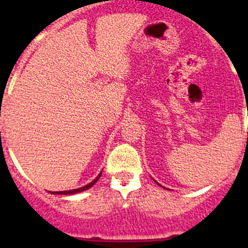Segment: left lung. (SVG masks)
Returning <instances> with one entry per match:
<instances>
[{"instance_id": "left-lung-1", "label": "left lung", "mask_w": 248, "mask_h": 248, "mask_svg": "<svg viewBox=\"0 0 248 248\" xmlns=\"http://www.w3.org/2000/svg\"><path fill=\"white\" fill-rule=\"evenodd\" d=\"M158 185H159V184H158Z\"/></svg>"}]
</instances>
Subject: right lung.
Instances as JSON below:
<instances>
[{"mask_svg": "<svg viewBox=\"0 0 248 248\" xmlns=\"http://www.w3.org/2000/svg\"><path fill=\"white\" fill-rule=\"evenodd\" d=\"M101 175H102V172H99L98 174V176L96 177V179L94 180H92L91 182H90V184H87L86 186H84V187H80V188H76V189H72V191H60V192H50V193L51 194H63V196H71V194H77V193H80V192H82V191H86V189H89V188H91L92 186H93L94 184H96L97 181H98L99 180V177H101Z\"/></svg>", "mask_w": 248, "mask_h": 248, "instance_id": "1", "label": "right lung"}]
</instances>
